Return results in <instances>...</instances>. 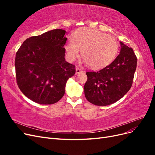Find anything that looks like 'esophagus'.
I'll use <instances>...</instances> for the list:
<instances>
[{
  "mask_svg": "<svg viewBox=\"0 0 155 155\" xmlns=\"http://www.w3.org/2000/svg\"><path fill=\"white\" fill-rule=\"evenodd\" d=\"M83 72V70H81L79 68H76V74H79L80 73H82Z\"/></svg>",
  "mask_w": 155,
  "mask_h": 155,
  "instance_id": "obj_1",
  "label": "esophagus"
}]
</instances>
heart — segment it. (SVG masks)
Here are the masks:
<instances>
[{"mask_svg":"<svg viewBox=\"0 0 155 155\" xmlns=\"http://www.w3.org/2000/svg\"><path fill=\"white\" fill-rule=\"evenodd\" d=\"M74 39H69L65 47L70 61L76 59L81 50L89 67L100 68L110 63L118 53V43L115 37L95 29H84Z\"/></svg>","mask_w":155,"mask_h":155,"instance_id":"b5f03b06","label":"heart"}]
</instances>
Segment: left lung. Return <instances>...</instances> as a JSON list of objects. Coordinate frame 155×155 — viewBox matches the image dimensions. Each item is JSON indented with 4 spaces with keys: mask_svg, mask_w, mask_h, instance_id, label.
Here are the masks:
<instances>
[{
    "mask_svg": "<svg viewBox=\"0 0 155 155\" xmlns=\"http://www.w3.org/2000/svg\"><path fill=\"white\" fill-rule=\"evenodd\" d=\"M120 43V54L113 62L97 72H87L85 96L91 104L106 106L126 94L132 86L137 59L132 48Z\"/></svg>",
    "mask_w": 155,
    "mask_h": 155,
    "instance_id": "8db88e82",
    "label": "left lung"
}]
</instances>
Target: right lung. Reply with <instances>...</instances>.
I'll return each instance as SVG.
<instances>
[{
    "instance_id": "1",
    "label": "right lung",
    "mask_w": 155,
    "mask_h": 155,
    "mask_svg": "<svg viewBox=\"0 0 155 155\" xmlns=\"http://www.w3.org/2000/svg\"><path fill=\"white\" fill-rule=\"evenodd\" d=\"M67 31L50 30L28 38L16 54L17 83L30 100L51 105L61 99L68 79L76 72L75 66L65 61Z\"/></svg>"
}]
</instances>
